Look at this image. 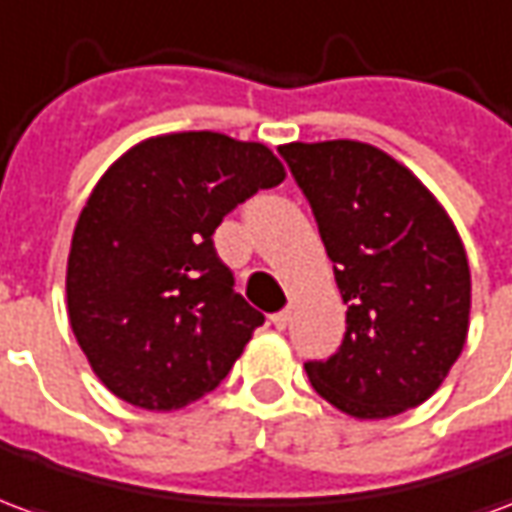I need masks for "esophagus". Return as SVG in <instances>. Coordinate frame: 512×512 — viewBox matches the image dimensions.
I'll return each mask as SVG.
<instances>
[{"label": "esophagus", "instance_id": "obj_1", "mask_svg": "<svg viewBox=\"0 0 512 512\" xmlns=\"http://www.w3.org/2000/svg\"><path fill=\"white\" fill-rule=\"evenodd\" d=\"M271 323H274L279 332H282V329H285V326H288V323H290V312L288 310L274 312V315H271Z\"/></svg>", "mask_w": 512, "mask_h": 512}]
</instances>
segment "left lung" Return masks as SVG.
<instances>
[{
	"label": "left lung",
	"instance_id": "left-lung-1",
	"mask_svg": "<svg viewBox=\"0 0 512 512\" xmlns=\"http://www.w3.org/2000/svg\"><path fill=\"white\" fill-rule=\"evenodd\" d=\"M279 153L310 200L348 304L340 351L304 365L310 384L356 419L425 403L469 334L472 274L450 213L367 142H290Z\"/></svg>",
	"mask_w": 512,
	"mask_h": 512
}]
</instances>
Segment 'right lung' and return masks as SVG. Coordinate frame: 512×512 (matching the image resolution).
<instances>
[{
	"instance_id": "1",
	"label": "right lung",
	"mask_w": 512,
	"mask_h": 512,
	"mask_svg": "<svg viewBox=\"0 0 512 512\" xmlns=\"http://www.w3.org/2000/svg\"><path fill=\"white\" fill-rule=\"evenodd\" d=\"M285 180L266 145L178 131L128 147L73 230L65 293L101 384L145 411H175L222 384L263 315L235 293L213 230Z\"/></svg>"
}]
</instances>
